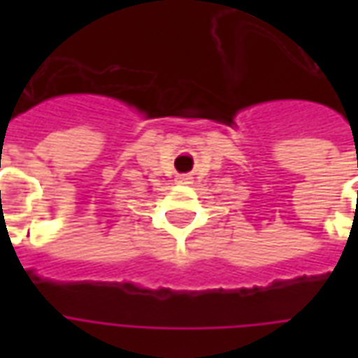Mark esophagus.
I'll list each match as a JSON object with an SVG mask.
<instances>
[{
	"label": "esophagus",
	"mask_w": 358,
	"mask_h": 358,
	"mask_svg": "<svg viewBox=\"0 0 358 358\" xmlns=\"http://www.w3.org/2000/svg\"><path fill=\"white\" fill-rule=\"evenodd\" d=\"M176 182H178V184H189V182H192V176H187V174H180L178 178H176Z\"/></svg>",
	"instance_id": "34e87169"
}]
</instances>
